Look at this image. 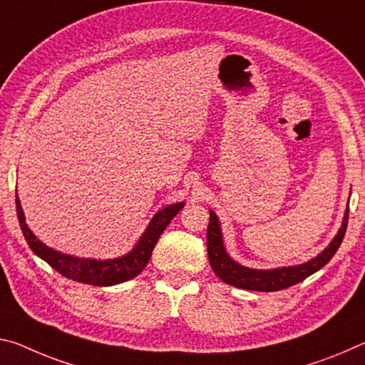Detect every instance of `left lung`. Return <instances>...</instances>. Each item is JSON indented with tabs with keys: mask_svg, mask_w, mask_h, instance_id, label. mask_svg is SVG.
I'll return each instance as SVG.
<instances>
[{
	"mask_svg": "<svg viewBox=\"0 0 365 365\" xmlns=\"http://www.w3.org/2000/svg\"><path fill=\"white\" fill-rule=\"evenodd\" d=\"M349 207H346L343 224L334 235V239L329 242V245L323 250L320 255L312 258L310 262L296 264V266H282V268L274 269H252L247 266H242L225 252L221 224L216 212L210 210V225H207L206 232V244H207V257L212 266L214 273H216L224 282L230 286L247 289V291H259V292H273L281 291V289L291 287L297 282L304 281L305 277L314 274L315 271L322 269L329 259L333 258L334 253L344 239L346 227H348Z\"/></svg>",
	"mask_w": 365,
	"mask_h": 365,
	"instance_id": "obj_1",
	"label": "left lung"
}]
</instances>
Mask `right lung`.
<instances>
[{
    "instance_id": "right-lung-1",
    "label": "right lung",
    "mask_w": 365,
    "mask_h": 365,
    "mask_svg": "<svg viewBox=\"0 0 365 365\" xmlns=\"http://www.w3.org/2000/svg\"><path fill=\"white\" fill-rule=\"evenodd\" d=\"M183 206V203L169 205L164 210L155 212V216L151 219L148 229L144 230V234L140 237L135 248L126 253V255L113 259H91L60 253L45 245L43 242H40L26 224L24 211H22L21 201L16 195L17 219H19L22 234H24L31 250L37 257L42 258L43 262H47L58 273L68 277V279L102 287L121 284V282L130 281L140 274L144 266L151 259L154 245L158 244L160 234L164 232L172 219L180 212Z\"/></svg>"
}]
</instances>
